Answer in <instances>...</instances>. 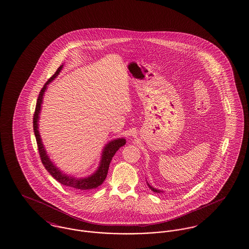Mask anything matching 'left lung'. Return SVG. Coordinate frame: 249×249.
<instances>
[{"mask_svg": "<svg viewBox=\"0 0 249 249\" xmlns=\"http://www.w3.org/2000/svg\"><path fill=\"white\" fill-rule=\"evenodd\" d=\"M146 183H147V182H146ZM147 185H148V186H149L150 189H151V190H152V191H154V192H156V193L161 192V191H160V190H158V189H156V188H154V187H153V186H152V185H150L149 184H148V183H147Z\"/></svg>", "mask_w": 249, "mask_h": 249, "instance_id": "left-lung-1", "label": "left lung"}]
</instances>
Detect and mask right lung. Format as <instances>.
I'll return each instance as SVG.
<instances>
[{
    "mask_svg": "<svg viewBox=\"0 0 249 249\" xmlns=\"http://www.w3.org/2000/svg\"><path fill=\"white\" fill-rule=\"evenodd\" d=\"M63 66L64 65L62 64L57 69L56 71L54 72V74L45 83V85L42 88L41 92L39 93L38 99H37L36 111H35V114H34V131H35V135H36L37 146H38L39 154H40V157H41L43 166L45 167L46 170L50 173L51 176L54 178L55 180H57L60 184L66 185L67 187H70L72 189H76V190H91V189H94V188L98 187L99 185L104 183V181L106 180L107 177V173H108L109 164L111 163V160L114 157V154L117 152V150L125 144V139L124 138H118V139L112 140L111 142L107 143V145L104 147L102 159H101L98 169L95 171L90 177L85 178H75L69 177L65 174H63L53 163V162L50 160V158L48 157V155L46 154V151H45V148L43 146L41 136L39 134L38 121H39V114H40L41 107H42L44 92L47 88V86L50 84L53 79L56 78L58 76V74L60 73Z\"/></svg>",
    "mask_w": 249,
    "mask_h": 249,
    "instance_id": "obj_1",
    "label": "right lung"
}]
</instances>
